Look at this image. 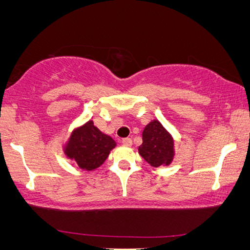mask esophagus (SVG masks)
Wrapping results in <instances>:
<instances>
[{"mask_svg": "<svg viewBox=\"0 0 250 250\" xmlns=\"http://www.w3.org/2000/svg\"><path fill=\"white\" fill-rule=\"evenodd\" d=\"M123 145L124 146H131L132 145H133V141H132V139H129V138H126V139H123Z\"/></svg>", "mask_w": 250, "mask_h": 250, "instance_id": "1", "label": "esophagus"}]
</instances>
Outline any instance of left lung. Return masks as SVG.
I'll use <instances>...</instances> for the list:
<instances>
[{"mask_svg": "<svg viewBox=\"0 0 250 250\" xmlns=\"http://www.w3.org/2000/svg\"><path fill=\"white\" fill-rule=\"evenodd\" d=\"M142 145L139 153L152 167L168 166L175 156L174 139L158 119L146 125L142 132Z\"/></svg>", "mask_w": 250, "mask_h": 250, "instance_id": "obj_1", "label": "left lung"}]
</instances>
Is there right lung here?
Wrapping results in <instances>:
<instances>
[{"label": "right lung", "mask_w": 250, "mask_h": 250, "mask_svg": "<svg viewBox=\"0 0 250 250\" xmlns=\"http://www.w3.org/2000/svg\"><path fill=\"white\" fill-rule=\"evenodd\" d=\"M116 146L115 140L102 133L93 121L77 126L63 145V153L74 160L80 168L91 172L100 167Z\"/></svg>", "instance_id": "right-lung-1"}]
</instances>
